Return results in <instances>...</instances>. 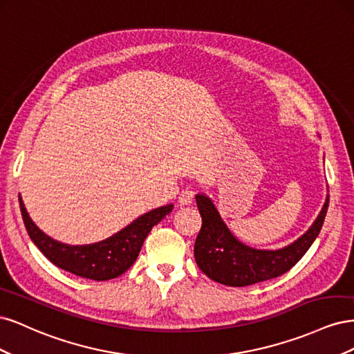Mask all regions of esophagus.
<instances>
[{
  "mask_svg": "<svg viewBox=\"0 0 354 354\" xmlns=\"http://www.w3.org/2000/svg\"><path fill=\"white\" fill-rule=\"evenodd\" d=\"M194 198H195V192L190 190V189H185V190L180 194V196H178V203H180L181 207L190 205V203L194 202Z\"/></svg>",
  "mask_w": 354,
  "mask_h": 354,
  "instance_id": "1",
  "label": "esophagus"
}]
</instances>
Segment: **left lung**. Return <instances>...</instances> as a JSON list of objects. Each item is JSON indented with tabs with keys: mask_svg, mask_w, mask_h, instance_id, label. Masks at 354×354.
Segmentation results:
<instances>
[{
	"mask_svg": "<svg viewBox=\"0 0 354 354\" xmlns=\"http://www.w3.org/2000/svg\"><path fill=\"white\" fill-rule=\"evenodd\" d=\"M202 227L195 242V260L209 279L227 286H248L286 273L301 260L324 226L329 195L319 216L297 241L277 250H259L239 241L205 194L196 195Z\"/></svg>",
	"mask_w": 354,
	"mask_h": 354,
	"instance_id": "left-lung-1",
	"label": "left lung"
}]
</instances>
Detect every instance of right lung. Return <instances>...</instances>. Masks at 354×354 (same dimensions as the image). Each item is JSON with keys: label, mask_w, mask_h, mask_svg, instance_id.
Returning a JSON list of instances; mask_svg holds the SVG:
<instances>
[{"label": "right lung", "mask_w": 354, "mask_h": 354, "mask_svg": "<svg viewBox=\"0 0 354 354\" xmlns=\"http://www.w3.org/2000/svg\"><path fill=\"white\" fill-rule=\"evenodd\" d=\"M19 205L29 238L38 250L60 269L93 281L115 279L130 269L149 232L174 208L173 203H169L149 211L104 241L88 245H69L50 238L32 221L20 194Z\"/></svg>", "instance_id": "right-lung-1"}]
</instances>
